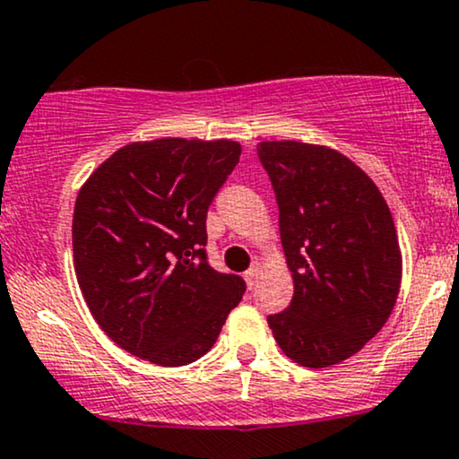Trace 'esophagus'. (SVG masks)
I'll use <instances>...</instances> for the list:
<instances>
[{
	"mask_svg": "<svg viewBox=\"0 0 459 459\" xmlns=\"http://www.w3.org/2000/svg\"><path fill=\"white\" fill-rule=\"evenodd\" d=\"M260 273H262V266L257 262L253 264L249 271L245 273V281H247V285H249V288H255L257 279H260Z\"/></svg>",
	"mask_w": 459,
	"mask_h": 459,
	"instance_id": "34e87169",
	"label": "esophagus"
}]
</instances>
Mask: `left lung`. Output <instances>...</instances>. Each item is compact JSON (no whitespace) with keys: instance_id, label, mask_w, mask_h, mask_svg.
Returning a JSON list of instances; mask_svg holds the SVG:
<instances>
[{"instance_id":"left-lung-1","label":"left lung","mask_w":459,"mask_h":459,"mask_svg":"<svg viewBox=\"0 0 459 459\" xmlns=\"http://www.w3.org/2000/svg\"><path fill=\"white\" fill-rule=\"evenodd\" d=\"M294 279L292 303L268 316L279 348L303 368L357 354L389 320L402 283L395 223L374 180L326 145L262 142Z\"/></svg>"}]
</instances>
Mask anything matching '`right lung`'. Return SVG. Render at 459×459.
Instances as JSON below:
<instances>
[{
    "mask_svg": "<svg viewBox=\"0 0 459 459\" xmlns=\"http://www.w3.org/2000/svg\"><path fill=\"white\" fill-rule=\"evenodd\" d=\"M240 159L230 139H154L113 152L81 186L74 273L99 326L134 357L180 368L217 342L245 281L206 257V214Z\"/></svg>",
    "mask_w": 459,
    "mask_h": 459,
    "instance_id": "1",
    "label": "right lung"
}]
</instances>
